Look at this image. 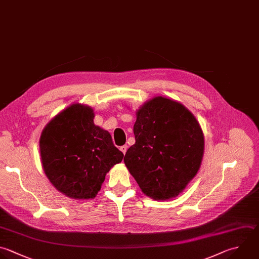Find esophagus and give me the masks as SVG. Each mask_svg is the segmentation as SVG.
Segmentation results:
<instances>
[{
    "mask_svg": "<svg viewBox=\"0 0 259 259\" xmlns=\"http://www.w3.org/2000/svg\"><path fill=\"white\" fill-rule=\"evenodd\" d=\"M120 151L123 153V155H125V153H126V151H127V146L124 145V146L120 147Z\"/></svg>",
    "mask_w": 259,
    "mask_h": 259,
    "instance_id": "34e87169",
    "label": "esophagus"
}]
</instances>
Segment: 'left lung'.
I'll list each match as a JSON object with an SVG mask.
<instances>
[{
  "instance_id": "obj_1",
  "label": "left lung",
  "mask_w": 259,
  "mask_h": 259,
  "mask_svg": "<svg viewBox=\"0 0 259 259\" xmlns=\"http://www.w3.org/2000/svg\"><path fill=\"white\" fill-rule=\"evenodd\" d=\"M136 144L123 159L142 191L157 200L177 196L196 175L204 139L194 115L181 103L158 96L137 111Z\"/></svg>"
}]
</instances>
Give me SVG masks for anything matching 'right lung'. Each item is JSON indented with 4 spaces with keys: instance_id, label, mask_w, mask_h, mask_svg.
<instances>
[{
    "instance_id": "obj_1",
    "label": "right lung",
    "mask_w": 259,
    "mask_h": 259,
    "mask_svg": "<svg viewBox=\"0 0 259 259\" xmlns=\"http://www.w3.org/2000/svg\"><path fill=\"white\" fill-rule=\"evenodd\" d=\"M89 106L72 104L44 128L41 163L52 184L68 197L89 199L101 189L106 173L123 158L110 134L94 124Z\"/></svg>"
}]
</instances>
